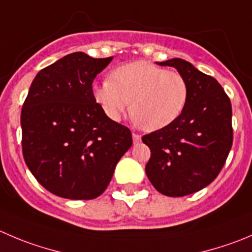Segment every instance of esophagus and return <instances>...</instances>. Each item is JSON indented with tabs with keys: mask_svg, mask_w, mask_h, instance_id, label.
Listing matches in <instances>:
<instances>
[{
	"mask_svg": "<svg viewBox=\"0 0 252 252\" xmlns=\"http://www.w3.org/2000/svg\"><path fill=\"white\" fill-rule=\"evenodd\" d=\"M132 140H133V143H138L141 141V135H138V133L133 132L132 133Z\"/></svg>",
	"mask_w": 252,
	"mask_h": 252,
	"instance_id": "obj_1",
	"label": "esophagus"
}]
</instances>
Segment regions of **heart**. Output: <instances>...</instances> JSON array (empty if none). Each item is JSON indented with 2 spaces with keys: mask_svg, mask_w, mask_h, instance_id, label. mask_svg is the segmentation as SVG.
<instances>
[{
  "mask_svg": "<svg viewBox=\"0 0 252 252\" xmlns=\"http://www.w3.org/2000/svg\"><path fill=\"white\" fill-rule=\"evenodd\" d=\"M94 99L112 121H120L130 107L146 131L173 124L187 106L189 85L181 73L147 62H133L115 69L110 80L93 88Z\"/></svg>",
  "mask_w": 252,
  "mask_h": 252,
  "instance_id": "b5f03b06",
  "label": "heart"
}]
</instances>
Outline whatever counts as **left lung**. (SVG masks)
Returning <instances> with one entry per match:
<instances>
[{"mask_svg":"<svg viewBox=\"0 0 252 252\" xmlns=\"http://www.w3.org/2000/svg\"><path fill=\"white\" fill-rule=\"evenodd\" d=\"M159 65L186 78L189 97L173 124L142 137L151 150L146 174L159 193L184 196L209 186L224 167L232 146L231 102L217 79L188 62L174 58Z\"/></svg>","mask_w":252,"mask_h":252,"instance_id":"left-lung-1","label":"left lung"}]
</instances>
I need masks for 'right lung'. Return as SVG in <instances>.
Returning a JSON list of instances; mask_svg holds the SVG:
<instances>
[{
  "mask_svg": "<svg viewBox=\"0 0 252 252\" xmlns=\"http://www.w3.org/2000/svg\"><path fill=\"white\" fill-rule=\"evenodd\" d=\"M114 57L71 53L42 69L21 112L26 164L50 193L89 200L104 193L132 133L110 120L93 95V81Z\"/></svg>",
  "mask_w": 252,
  "mask_h": 252,
  "instance_id": "1",
  "label": "right lung"
}]
</instances>
